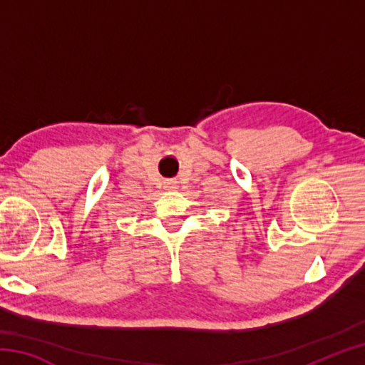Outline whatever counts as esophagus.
Here are the masks:
<instances>
[{
  "instance_id": "34e87169",
  "label": "esophagus",
  "mask_w": 365,
  "mask_h": 365,
  "mask_svg": "<svg viewBox=\"0 0 365 365\" xmlns=\"http://www.w3.org/2000/svg\"><path fill=\"white\" fill-rule=\"evenodd\" d=\"M165 187H168V188H174V182H168V183H165Z\"/></svg>"
}]
</instances>
